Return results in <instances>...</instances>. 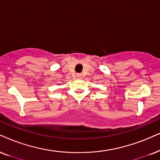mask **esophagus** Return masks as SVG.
Segmentation results:
<instances>
[{
	"label": "esophagus",
	"mask_w": 160,
	"mask_h": 160,
	"mask_svg": "<svg viewBox=\"0 0 160 160\" xmlns=\"http://www.w3.org/2000/svg\"><path fill=\"white\" fill-rule=\"evenodd\" d=\"M77 78H81V75H80V74H78V75H77Z\"/></svg>",
	"instance_id": "34e87169"
}]
</instances>
